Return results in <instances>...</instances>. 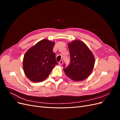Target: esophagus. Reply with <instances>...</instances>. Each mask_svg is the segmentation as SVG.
Here are the masks:
<instances>
[{"mask_svg":"<svg viewBox=\"0 0 120 120\" xmlns=\"http://www.w3.org/2000/svg\"><path fill=\"white\" fill-rule=\"evenodd\" d=\"M59 64H60V65L63 64V60H60L59 61Z\"/></svg>","mask_w":120,"mask_h":120,"instance_id":"34e87169","label":"esophagus"}]
</instances>
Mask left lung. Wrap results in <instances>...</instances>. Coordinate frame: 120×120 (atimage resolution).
<instances>
[{
    "instance_id": "1",
    "label": "left lung",
    "mask_w": 120,
    "mask_h": 120,
    "mask_svg": "<svg viewBox=\"0 0 120 120\" xmlns=\"http://www.w3.org/2000/svg\"><path fill=\"white\" fill-rule=\"evenodd\" d=\"M70 63L67 67L64 64L65 74L73 81H81L91 74L95 63L93 54L82 41H75L68 43Z\"/></svg>"
}]
</instances>
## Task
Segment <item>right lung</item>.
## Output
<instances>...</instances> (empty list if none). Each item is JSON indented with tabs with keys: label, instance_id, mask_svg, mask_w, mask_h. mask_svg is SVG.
<instances>
[{
	"label": "right lung",
	"instance_id": "1",
	"mask_svg": "<svg viewBox=\"0 0 120 120\" xmlns=\"http://www.w3.org/2000/svg\"><path fill=\"white\" fill-rule=\"evenodd\" d=\"M54 43L42 39L29 49L24 56L23 68L26 77L34 82H41L48 77L58 63L53 52Z\"/></svg>",
	"mask_w": 120,
	"mask_h": 120
}]
</instances>
